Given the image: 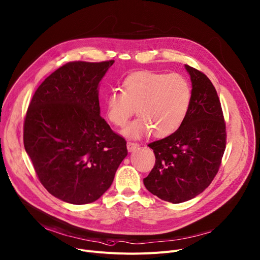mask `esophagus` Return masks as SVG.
I'll list each match as a JSON object with an SVG mask.
<instances>
[{
    "label": "esophagus",
    "mask_w": 260,
    "mask_h": 260,
    "mask_svg": "<svg viewBox=\"0 0 260 260\" xmlns=\"http://www.w3.org/2000/svg\"><path fill=\"white\" fill-rule=\"evenodd\" d=\"M138 147H139V144L134 143V142H127V150H128L129 152L136 150Z\"/></svg>",
    "instance_id": "obj_1"
}]
</instances>
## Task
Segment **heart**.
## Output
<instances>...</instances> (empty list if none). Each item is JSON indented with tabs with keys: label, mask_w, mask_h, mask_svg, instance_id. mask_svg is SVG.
I'll return each mask as SVG.
<instances>
[{
	"label": "heart",
	"mask_w": 260,
	"mask_h": 260,
	"mask_svg": "<svg viewBox=\"0 0 260 260\" xmlns=\"http://www.w3.org/2000/svg\"><path fill=\"white\" fill-rule=\"evenodd\" d=\"M121 91L109 93L105 111L113 125L124 126L136 109L139 117L122 131L128 139H139L151 132L158 138L174 134L183 124L192 101L191 84L179 73L137 72L123 80Z\"/></svg>",
	"instance_id": "b5f03b06"
}]
</instances>
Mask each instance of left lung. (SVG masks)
Instances as JSON below:
<instances>
[{
	"label": "left lung",
	"instance_id": "8db88e82",
	"mask_svg": "<svg viewBox=\"0 0 260 260\" xmlns=\"http://www.w3.org/2000/svg\"><path fill=\"white\" fill-rule=\"evenodd\" d=\"M192 86L188 115L178 131L149 143L155 164L143 179L153 196L172 204L191 200L210 185L226 148L220 102L210 79L185 64Z\"/></svg>",
	"mask_w": 260,
	"mask_h": 260
}]
</instances>
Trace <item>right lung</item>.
Listing matches in <instances>:
<instances>
[{
    "label": "right lung",
    "mask_w": 260,
    "mask_h": 260,
    "mask_svg": "<svg viewBox=\"0 0 260 260\" xmlns=\"http://www.w3.org/2000/svg\"><path fill=\"white\" fill-rule=\"evenodd\" d=\"M114 62L60 67L42 82L27 111L26 152L44 187L69 204L98 200L127 155L126 141L100 116L99 83Z\"/></svg>",
    "instance_id": "1"
}]
</instances>
